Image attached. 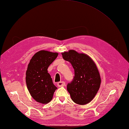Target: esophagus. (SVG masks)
Here are the masks:
<instances>
[{
  "label": "esophagus",
  "instance_id": "1",
  "mask_svg": "<svg viewBox=\"0 0 129 129\" xmlns=\"http://www.w3.org/2000/svg\"><path fill=\"white\" fill-rule=\"evenodd\" d=\"M57 84V86L58 87H63L65 85V82L63 81H60V82H58Z\"/></svg>",
  "mask_w": 129,
  "mask_h": 129
}]
</instances>
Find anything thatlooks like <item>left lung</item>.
<instances>
[{"mask_svg":"<svg viewBox=\"0 0 129 129\" xmlns=\"http://www.w3.org/2000/svg\"><path fill=\"white\" fill-rule=\"evenodd\" d=\"M62 57L69 61L74 69V76L67 84V90L76 104L84 105L91 102L101 84L99 72L94 62L88 55L74 50L62 53Z\"/></svg>","mask_w":129,"mask_h":129,"instance_id":"1","label":"left lung"}]
</instances>
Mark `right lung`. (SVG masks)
I'll use <instances>...</instances> for the list:
<instances>
[{
	"label": "right lung",
	"mask_w": 129,
	"mask_h": 129,
	"mask_svg": "<svg viewBox=\"0 0 129 129\" xmlns=\"http://www.w3.org/2000/svg\"><path fill=\"white\" fill-rule=\"evenodd\" d=\"M57 55V53L40 50L30 60L26 73V82L30 95L38 102H49L57 89L47 69Z\"/></svg>",
	"instance_id": "add662e5"
}]
</instances>
